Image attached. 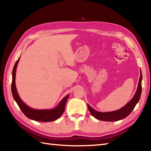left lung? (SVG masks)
Segmentation results:
<instances>
[{
	"mask_svg": "<svg viewBox=\"0 0 151 151\" xmlns=\"http://www.w3.org/2000/svg\"><path fill=\"white\" fill-rule=\"evenodd\" d=\"M140 73V77L139 80L138 86H137V91L133 98L132 99V100H131L129 103H127V104L125 105L124 107L119 109V110L110 112L97 111L95 110L94 109H93L88 104V110L93 116L95 117L96 119H97L99 120L104 121H117L127 117L128 115L132 112L134 107L136 106V104L139 101L141 94H142V71Z\"/></svg>",
	"mask_w": 151,
	"mask_h": 151,
	"instance_id": "1",
	"label": "left lung"
}]
</instances>
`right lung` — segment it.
Masks as SVG:
<instances>
[{
	"instance_id": "obj_1",
	"label": "right lung",
	"mask_w": 151,
	"mask_h": 151,
	"mask_svg": "<svg viewBox=\"0 0 151 151\" xmlns=\"http://www.w3.org/2000/svg\"><path fill=\"white\" fill-rule=\"evenodd\" d=\"M19 59H20V57L17 60V62H15L12 71V93L14 100L17 102V104L22 111V113L26 115L28 118L31 119L34 121L41 122H50L56 120L64 112L66 102L69 95H67L65 97H64L60 101L58 105L53 109H50V110H36V109H32L28 106L26 104H24L22 101L21 98L19 97L15 86V72Z\"/></svg>"
}]
</instances>
